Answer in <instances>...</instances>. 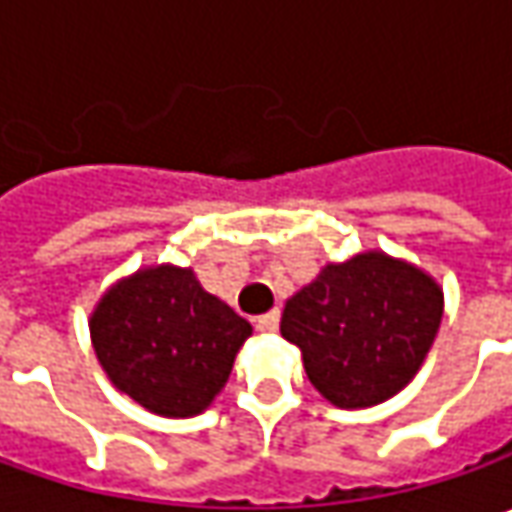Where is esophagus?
I'll return each mask as SVG.
<instances>
[{
  "instance_id": "34e87169",
  "label": "esophagus",
  "mask_w": 512,
  "mask_h": 512,
  "mask_svg": "<svg viewBox=\"0 0 512 512\" xmlns=\"http://www.w3.org/2000/svg\"><path fill=\"white\" fill-rule=\"evenodd\" d=\"M276 327H279V310H270L256 319V330H262V333H273Z\"/></svg>"
}]
</instances>
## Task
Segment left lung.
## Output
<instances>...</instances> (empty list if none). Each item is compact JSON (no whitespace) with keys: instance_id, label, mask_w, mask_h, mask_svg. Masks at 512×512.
Segmentation results:
<instances>
[{"instance_id":"obj_1","label":"left lung","mask_w":512,"mask_h":512,"mask_svg":"<svg viewBox=\"0 0 512 512\" xmlns=\"http://www.w3.org/2000/svg\"><path fill=\"white\" fill-rule=\"evenodd\" d=\"M442 322V290L384 253L327 265L282 313L310 384L336 407H370L410 382Z\"/></svg>"}]
</instances>
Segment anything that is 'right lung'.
<instances>
[{"label":"right lung","mask_w":512,"mask_h":512,"mask_svg":"<svg viewBox=\"0 0 512 512\" xmlns=\"http://www.w3.org/2000/svg\"><path fill=\"white\" fill-rule=\"evenodd\" d=\"M96 356L122 393L159 416H196L225 387L250 325L182 267H150L105 293Z\"/></svg>","instance_id":"right-lung-1"}]
</instances>
